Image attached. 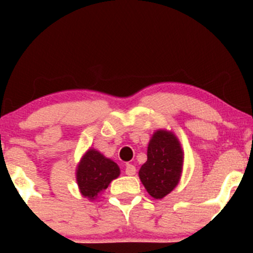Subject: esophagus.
Listing matches in <instances>:
<instances>
[{"instance_id": "esophagus-1", "label": "esophagus", "mask_w": 253, "mask_h": 253, "mask_svg": "<svg viewBox=\"0 0 253 253\" xmlns=\"http://www.w3.org/2000/svg\"><path fill=\"white\" fill-rule=\"evenodd\" d=\"M125 172H126V175L128 176H133L136 174V167L132 164H127L126 169H125Z\"/></svg>"}]
</instances>
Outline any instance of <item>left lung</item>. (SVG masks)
<instances>
[{
	"mask_svg": "<svg viewBox=\"0 0 253 253\" xmlns=\"http://www.w3.org/2000/svg\"><path fill=\"white\" fill-rule=\"evenodd\" d=\"M182 147L177 136L168 129H157L150 137L147 162L138 176L147 192L155 200H162L178 185L183 168Z\"/></svg>",
	"mask_w": 253,
	"mask_h": 253,
	"instance_id": "1",
	"label": "left lung"
}]
</instances>
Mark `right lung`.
<instances>
[{"mask_svg":"<svg viewBox=\"0 0 253 253\" xmlns=\"http://www.w3.org/2000/svg\"><path fill=\"white\" fill-rule=\"evenodd\" d=\"M120 168L114 160L99 150L89 148L76 168V180L79 192L89 201H94L108 188L110 182L120 176Z\"/></svg>","mask_w":253,"mask_h":253,"instance_id":"1","label":"right lung"}]
</instances>
